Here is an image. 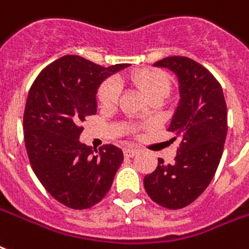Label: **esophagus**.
<instances>
[{
	"label": "esophagus",
	"instance_id": "esophagus-1",
	"mask_svg": "<svg viewBox=\"0 0 249 249\" xmlns=\"http://www.w3.org/2000/svg\"><path fill=\"white\" fill-rule=\"evenodd\" d=\"M137 149H133V147H128V149H124V155L126 158H132L134 155L137 154Z\"/></svg>",
	"mask_w": 249,
	"mask_h": 249
}]
</instances>
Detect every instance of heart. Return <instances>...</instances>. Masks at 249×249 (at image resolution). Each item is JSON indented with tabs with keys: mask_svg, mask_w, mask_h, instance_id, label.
<instances>
[{
	"mask_svg": "<svg viewBox=\"0 0 249 249\" xmlns=\"http://www.w3.org/2000/svg\"><path fill=\"white\" fill-rule=\"evenodd\" d=\"M132 81L141 89L147 98L151 96H163L166 98L170 92L171 81L166 73L160 70H143L134 74ZM120 86L115 79H108L100 86L98 98L103 106H112L119 99Z\"/></svg>",
	"mask_w": 249,
	"mask_h": 249,
	"instance_id": "b5f03b06",
	"label": "heart"
}]
</instances>
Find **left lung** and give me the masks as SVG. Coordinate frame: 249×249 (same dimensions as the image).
Here are the masks:
<instances>
[{
    "instance_id": "left-lung-1",
    "label": "left lung",
    "mask_w": 249,
    "mask_h": 249,
    "mask_svg": "<svg viewBox=\"0 0 249 249\" xmlns=\"http://www.w3.org/2000/svg\"><path fill=\"white\" fill-rule=\"evenodd\" d=\"M153 66L172 71L179 83L180 99L168 130L176 132L180 143L175 163L159 158L143 187L160 206L181 209L204 192L217 171L227 136V107L221 85L198 62L171 56Z\"/></svg>"
}]
</instances>
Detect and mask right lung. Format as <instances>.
<instances>
[{
	"label": "right lung",
	"instance_id": "obj_1",
	"mask_svg": "<svg viewBox=\"0 0 249 249\" xmlns=\"http://www.w3.org/2000/svg\"><path fill=\"white\" fill-rule=\"evenodd\" d=\"M128 64L96 65L66 54L37 75L28 92L23 116L28 159L43 187L71 209H87L102 201L124 160L120 147L99 151L79 143V124L98 109L102 82Z\"/></svg>",
	"mask_w": 249,
	"mask_h": 249
}]
</instances>
